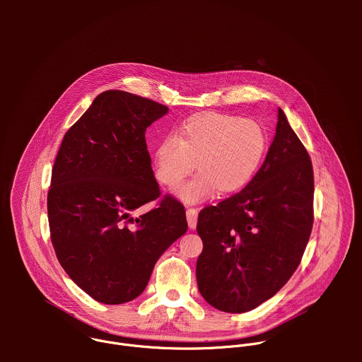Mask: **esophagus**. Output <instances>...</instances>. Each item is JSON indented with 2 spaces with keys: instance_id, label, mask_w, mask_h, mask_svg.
<instances>
[{
  "instance_id": "1",
  "label": "esophagus",
  "mask_w": 362,
  "mask_h": 362,
  "mask_svg": "<svg viewBox=\"0 0 362 362\" xmlns=\"http://www.w3.org/2000/svg\"><path fill=\"white\" fill-rule=\"evenodd\" d=\"M186 218H187V225L190 229H194L197 225V209L189 208L186 211Z\"/></svg>"
}]
</instances>
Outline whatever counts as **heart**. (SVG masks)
<instances>
[{
    "label": "heart",
    "instance_id": "b5f03b06",
    "mask_svg": "<svg viewBox=\"0 0 362 362\" xmlns=\"http://www.w3.org/2000/svg\"><path fill=\"white\" fill-rule=\"evenodd\" d=\"M261 124L230 115L203 113L185 120L175 134L154 148V173L168 186H179L196 168L192 180L177 189L189 204L246 187L259 170L267 151Z\"/></svg>",
    "mask_w": 362,
    "mask_h": 362
}]
</instances>
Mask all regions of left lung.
Instances as JSON below:
<instances>
[{"label":"left lung","instance_id":"8db88e82","mask_svg":"<svg viewBox=\"0 0 362 362\" xmlns=\"http://www.w3.org/2000/svg\"><path fill=\"white\" fill-rule=\"evenodd\" d=\"M313 223V163L279 109L274 141L252 182L199 214L196 279L204 300L242 314L272 298L296 271Z\"/></svg>","mask_w":362,"mask_h":362}]
</instances>
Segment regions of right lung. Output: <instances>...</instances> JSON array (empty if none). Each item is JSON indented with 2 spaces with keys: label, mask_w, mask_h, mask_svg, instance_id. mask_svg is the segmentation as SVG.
Instances as JSON below:
<instances>
[{
  "label": "right lung",
  "mask_w": 362,
  "mask_h": 362,
  "mask_svg": "<svg viewBox=\"0 0 362 362\" xmlns=\"http://www.w3.org/2000/svg\"><path fill=\"white\" fill-rule=\"evenodd\" d=\"M169 109L122 90L98 94L69 129L51 172V242L67 275L93 299L117 305L146 288L162 253L187 230L183 204L154 179L146 129Z\"/></svg>",
  "instance_id": "right-lung-1"
}]
</instances>
